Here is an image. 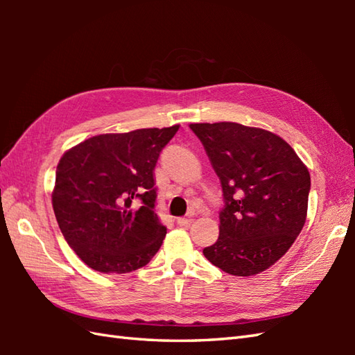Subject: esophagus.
Segmentation results:
<instances>
[{
    "mask_svg": "<svg viewBox=\"0 0 355 355\" xmlns=\"http://www.w3.org/2000/svg\"><path fill=\"white\" fill-rule=\"evenodd\" d=\"M193 221L192 216H186V218H178L177 224L182 225V227H187V225H191V223Z\"/></svg>",
    "mask_w": 355,
    "mask_h": 355,
    "instance_id": "1",
    "label": "esophagus"
}]
</instances>
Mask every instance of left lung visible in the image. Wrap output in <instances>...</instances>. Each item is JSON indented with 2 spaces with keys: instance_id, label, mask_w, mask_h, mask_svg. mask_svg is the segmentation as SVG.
Masks as SVG:
<instances>
[{
  "instance_id": "obj_1",
  "label": "left lung",
  "mask_w": 355,
  "mask_h": 355,
  "mask_svg": "<svg viewBox=\"0 0 355 355\" xmlns=\"http://www.w3.org/2000/svg\"><path fill=\"white\" fill-rule=\"evenodd\" d=\"M220 177V236L202 253L233 276H254L288 252L302 230L311 178L279 135L235 122L191 123Z\"/></svg>"
}]
</instances>
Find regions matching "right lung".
<instances>
[{"mask_svg":"<svg viewBox=\"0 0 355 355\" xmlns=\"http://www.w3.org/2000/svg\"><path fill=\"white\" fill-rule=\"evenodd\" d=\"M178 128L99 134L61 157L53 210L65 241L89 268L130 273L162 247L166 227L154 210V168Z\"/></svg>","mask_w":355,"mask_h":355,"instance_id":"1","label":"right lung"}]
</instances>
